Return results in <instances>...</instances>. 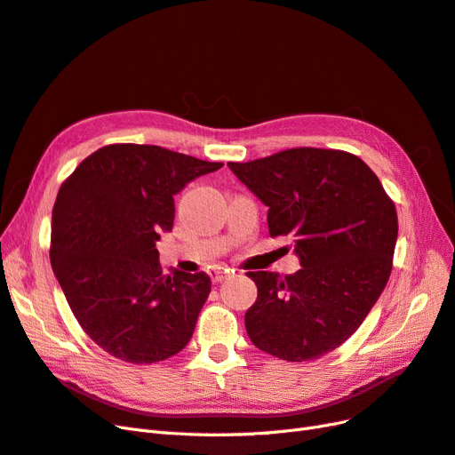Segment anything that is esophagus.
I'll use <instances>...</instances> for the list:
<instances>
[{
  "instance_id": "1",
  "label": "esophagus",
  "mask_w": 455,
  "mask_h": 455,
  "mask_svg": "<svg viewBox=\"0 0 455 455\" xmlns=\"http://www.w3.org/2000/svg\"><path fill=\"white\" fill-rule=\"evenodd\" d=\"M211 276H212V280H214V282H222L224 278H228V276H229V269H220V267H218V269H212V271H211Z\"/></svg>"
}]
</instances>
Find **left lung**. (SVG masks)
I'll return each instance as SVG.
<instances>
[{
	"label": "left lung",
	"mask_w": 455,
	"mask_h": 455,
	"mask_svg": "<svg viewBox=\"0 0 455 455\" xmlns=\"http://www.w3.org/2000/svg\"><path fill=\"white\" fill-rule=\"evenodd\" d=\"M267 207L271 237H288L301 269L246 273L258 299L244 325L254 347L286 362L335 350L362 325L391 273L397 212L379 177L342 150L291 148L228 164Z\"/></svg>",
	"instance_id": "1"
}]
</instances>
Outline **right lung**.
I'll return each mask as SVG.
<instances>
[{"label": "right lung", "mask_w": 455, "mask_h": 455, "mask_svg": "<svg viewBox=\"0 0 455 455\" xmlns=\"http://www.w3.org/2000/svg\"><path fill=\"white\" fill-rule=\"evenodd\" d=\"M222 165L156 145H108L61 184L54 276L86 335L122 362L156 363L190 342L211 278L165 276L156 241L173 229V197Z\"/></svg>", "instance_id": "right-lung-1"}]
</instances>
